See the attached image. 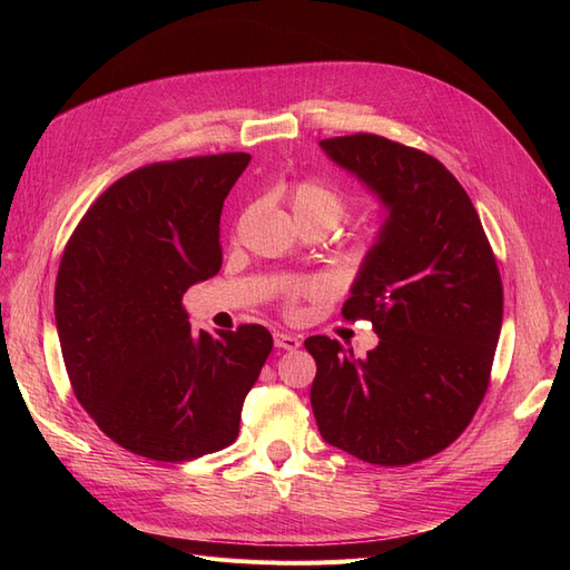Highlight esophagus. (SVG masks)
Here are the masks:
<instances>
[{
  "label": "esophagus",
  "mask_w": 570,
  "mask_h": 570,
  "mask_svg": "<svg viewBox=\"0 0 570 570\" xmlns=\"http://www.w3.org/2000/svg\"><path fill=\"white\" fill-rule=\"evenodd\" d=\"M273 342H275V347L289 350V352L302 347V340H299L297 335H287V333H281V331H275V333H273Z\"/></svg>",
  "instance_id": "esophagus-1"
}]
</instances>
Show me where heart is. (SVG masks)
I'll return each instance as SVG.
<instances>
[{"label":"heart","instance_id":"b5f03b06","mask_svg":"<svg viewBox=\"0 0 570 570\" xmlns=\"http://www.w3.org/2000/svg\"><path fill=\"white\" fill-rule=\"evenodd\" d=\"M289 206L302 228L323 226L327 230H333L350 214V199L342 189H337L335 185H327L323 180H312V178L299 180L289 187ZM283 289H285V302L289 306H295L299 299L323 297L327 285L318 278H306V281H292Z\"/></svg>","mask_w":570,"mask_h":570}]
</instances>
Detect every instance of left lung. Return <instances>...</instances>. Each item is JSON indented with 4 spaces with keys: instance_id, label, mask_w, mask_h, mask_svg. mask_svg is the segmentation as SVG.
<instances>
[{
    "instance_id": "left-lung-1",
    "label": "left lung",
    "mask_w": 570,
    "mask_h": 570,
    "mask_svg": "<svg viewBox=\"0 0 570 570\" xmlns=\"http://www.w3.org/2000/svg\"><path fill=\"white\" fill-rule=\"evenodd\" d=\"M385 204L387 218L344 302L381 337L364 358L314 335L312 409L327 444L406 465L446 450L490 385L504 292L475 206L435 157L387 137L321 140Z\"/></svg>"
}]
</instances>
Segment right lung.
Segmentation results:
<instances>
[{
	"label": "right lung",
	"instance_id": "add662e5",
	"mask_svg": "<svg viewBox=\"0 0 570 570\" xmlns=\"http://www.w3.org/2000/svg\"><path fill=\"white\" fill-rule=\"evenodd\" d=\"M249 154L132 170L63 249L55 316L68 381L101 433L154 461L226 450L273 350L264 325L189 331L183 295L218 273L220 212Z\"/></svg>",
	"mask_w": 570,
	"mask_h": 570
}]
</instances>
